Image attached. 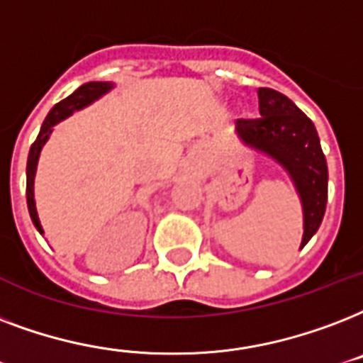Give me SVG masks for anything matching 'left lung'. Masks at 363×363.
I'll return each mask as SVG.
<instances>
[{
  "label": "left lung",
  "mask_w": 363,
  "mask_h": 363,
  "mask_svg": "<svg viewBox=\"0 0 363 363\" xmlns=\"http://www.w3.org/2000/svg\"><path fill=\"white\" fill-rule=\"evenodd\" d=\"M257 119H238L244 143L278 161L294 178L305 213L301 248L318 231L328 202V164L313 121L282 92L261 86Z\"/></svg>",
  "instance_id": "1"
}]
</instances>
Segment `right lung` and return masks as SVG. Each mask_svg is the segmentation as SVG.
I'll list each match as a JSON object with an SVG mask.
<instances>
[{
    "instance_id": "right-lung-1",
    "label": "right lung",
    "mask_w": 363,
    "mask_h": 363,
    "mask_svg": "<svg viewBox=\"0 0 363 363\" xmlns=\"http://www.w3.org/2000/svg\"><path fill=\"white\" fill-rule=\"evenodd\" d=\"M111 83H98V81H91V83H85L81 85L74 94H69L67 98H64L62 102H58L55 108L50 109L47 119L43 121L41 125V130H39L35 142L32 143L30 147V155H28V167H26V201H28V210H30V218H32L33 225L38 227L39 233L41 231V223H39L38 212H35V202H33V176H35V167H38L39 153H41V147L45 145V142L49 140V134L52 130V126L56 123H60L62 119H66L67 115H72L75 109H81L89 106L91 102H94L96 98H100L104 92H108L111 89Z\"/></svg>"
}]
</instances>
